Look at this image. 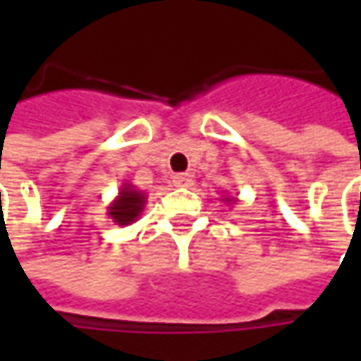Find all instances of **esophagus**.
<instances>
[{
    "mask_svg": "<svg viewBox=\"0 0 361 361\" xmlns=\"http://www.w3.org/2000/svg\"><path fill=\"white\" fill-rule=\"evenodd\" d=\"M173 183L176 187H192V176L190 174H174L173 176Z\"/></svg>",
    "mask_w": 361,
    "mask_h": 361,
    "instance_id": "obj_1",
    "label": "esophagus"
}]
</instances>
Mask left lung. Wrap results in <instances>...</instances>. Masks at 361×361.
<instances>
[{
	"label": "left lung",
	"instance_id": "1",
	"mask_svg": "<svg viewBox=\"0 0 361 361\" xmlns=\"http://www.w3.org/2000/svg\"><path fill=\"white\" fill-rule=\"evenodd\" d=\"M223 201H225V202H235V199H233V197H223Z\"/></svg>",
	"mask_w": 361,
	"mask_h": 361
}]
</instances>
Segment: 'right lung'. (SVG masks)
<instances>
[{
	"mask_svg": "<svg viewBox=\"0 0 361 361\" xmlns=\"http://www.w3.org/2000/svg\"><path fill=\"white\" fill-rule=\"evenodd\" d=\"M146 204V192L138 190V188L124 183L118 190V197L108 204V216L120 225L126 227L132 225L134 221H138V216L142 215Z\"/></svg>",
	"mask_w": 361,
	"mask_h": 361,
	"instance_id": "right-lung-1",
	"label": "right lung"
}]
</instances>
